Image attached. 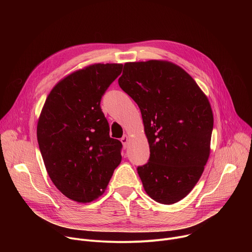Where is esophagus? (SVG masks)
Listing matches in <instances>:
<instances>
[{
  "instance_id": "34e87169",
  "label": "esophagus",
  "mask_w": 252,
  "mask_h": 252,
  "mask_svg": "<svg viewBox=\"0 0 252 252\" xmlns=\"http://www.w3.org/2000/svg\"><path fill=\"white\" fill-rule=\"evenodd\" d=\"M128 139H129V137H128V135H127V134H124V136L121 138V141H122V143H123V146H124V148H125V149L127 147Z\"/></svg>"
}]
</instances>
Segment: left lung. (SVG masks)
<instances>
[{"label":"left lung","mask_w":252,"mask_h":252,"mask_svg":"<svg viewBox=\"0 0 252 252\" xmlns=\"http://www.w3.org/2000/svg\"><path fill=\"white\" fill-rule=\"evenodd\" d=\"M119 85L137 103L150 145L149 162L137 167L143 189L162 204L182 200L210 154L207 96L183 67L162 60L126 63Z\"/></svg>","instance_id":"8db88e82"}]
</instances>
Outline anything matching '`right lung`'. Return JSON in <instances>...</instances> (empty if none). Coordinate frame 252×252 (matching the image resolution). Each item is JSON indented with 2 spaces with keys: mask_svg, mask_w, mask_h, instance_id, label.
<instances>
[{
  "mask_svg": "<svg viewBox=\"0 0 252 252\" xmlns=\"http://www.w3.org/2000/svg\"><path fill=\"white\" fill-rule=\"evenodd\" d=\"M122 63H93L62 79L49 94L38 120L37 137L56 188L67 198L99 197L122 161V142L110 136L100 109Z\"/></svg>",
  "mask_w": 252,
  "mask_h": 252,
  "instance_id": "obj_1",
  "label": "right lung"
}]
</instances>
